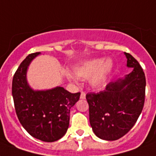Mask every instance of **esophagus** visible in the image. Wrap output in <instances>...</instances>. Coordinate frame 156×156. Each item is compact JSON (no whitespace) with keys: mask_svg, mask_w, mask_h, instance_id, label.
Wrapping results in <instances>:
<instances>
[{"mask_svg":"<svg viewBox=\"0 0 156 156\" xmlns=\"http://www.w3.org/2000/svg\"><path fill=\"white\" fill-rule=\"evenodd\" d=\"M80 98L81 99H84L85 98V93L84 92H81L80 93Z\"/></svg>","mask_w":156,"mask_h":156,"instance_id":"1","label":"esophagus"}]
</instances>
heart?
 <instances>
[{"mask_svg":"<svg viewBox=\"0 0 156 156\" xmlns=\"http://www.w3.org/2000/svg\"><path fill=\"white\" fill-rule=\"evenodd\" d=\"M113 63L112 60L104 58H95L86 61L75 67L73 72L79 79H88L90 77L89 83L92 86L98 88L103 85L107 81V77L112 72ZM67 79L76 83V78L70 72H66Z\"/></svg>","mask_w":156,"mask_h":156,"instance_id":"heart-1","label":"heart"}]
</instances>
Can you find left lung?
Here are the masks:
<instances>
[{
  "mask_svg": "<svg viewBox=\"0 0 156 156\" xmlns=\"http://www.w3.org/2000/svg\"><path fill=\"white\" fill-rule=\"evenodd\" d=\"M124 54L127 67H132V72L124 78L110 82L103 91L86 94L93 131L107 141H115L126 134L137 122L144 106V72L131 54Z\"/></svg>",
  "mask_w": 156,
  "mask_h": 156,
  "instance_id": "1",
  "label": "left lung"
}]
</instances>
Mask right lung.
Listing matches in <instances>:
<instances>
[{"instance_id":"1","label":"right lung","mask_w":156,"mask_h":156,"mask_svg":"<svg viewBox=\"0 0 156 156\" xmlns=\"http://www.w3.org/2000/svg\"><path fill=\"white\" fill-rule=\"evenodd\" d=\"M40 52L29 54L14 73L12 95L17 116L29 134L46 142L63 137L69 126L70 109L79 100L80 93L72 94L62 87L33 90L27 81V72Z\"/></svg>"}]
</instances>
